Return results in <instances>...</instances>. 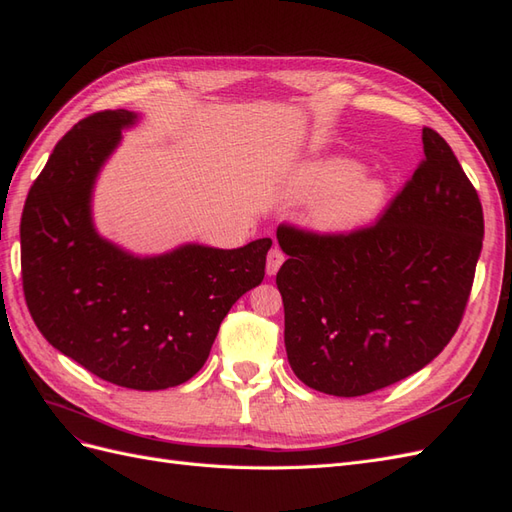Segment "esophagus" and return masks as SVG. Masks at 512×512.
I'll list each match as a JSON object with an SVG mask.
<instances>
[{
    "label": "esophagus",
    "mask_w": 512,
    "mask_h": 512,
    "mask_svg": "<svg viewBox=\"0 0 512 512\" xmlns=\"http://www.w3.org/2000/svg\"><path fill=\"white\" fill-rule=\"evenodd\" d=\"M285 261V255H283V251L281 248H270V253H268V259H266V272L272 276V274H276L279 272V268H281V264Z\"/></svg>",
    "instance_id": "esophagus-1"
}]
</instances>
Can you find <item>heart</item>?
<instances>
[{"instance_id":"heart-1","label":"heart","mask_w":512,"mask_h":512,"mask_svg":"<svg viewBox=\"0 0 512 512\" xmlns=\"http://www.w3.org/2000/svg\"><path fill=\"white\" fill-rule=\"evenodd\" d=\"M347 158H328L306 165L296 178L294 191L302 199L321 197L313 223L328 233L360 229L379 214L386 199L384 184L358 173Z\"/></svg>"}]
</instances>
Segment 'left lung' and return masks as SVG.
Returning a JSON list of instances; mask_svg holds the SVG:
<instances>
[{"mask_svg": "<svg viewBox=\"0 0 512 512\" xmlns=\"http://www.w3.org/2000/svg\"><path fill=\"white\" fill-rule=\"evenodd\" d=\"M414 175L375 223L317 233L283 223L276 274L285 349L300 382L360 397L420 371L455 337L485 218L450 145L422 128Z\"/></svg>", "mask_w": 512, "mask_h": 512, "instance_id": "obj_1", "label": "left lung"}]
</instances>
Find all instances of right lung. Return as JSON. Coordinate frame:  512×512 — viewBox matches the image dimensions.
I'll list each match as a JSON object with an SVG mask.
<instances>
[{
  "mask_svg": "<svg viewBox=\"0 0 512 512\" xmlns=\"http://www.w3.org/2000/svg\"><path fill=\"white\" fill-rule=\"evenodd\" d=\"M137 120L126 109L87 115L57 141L21 218L23 294L55 349L115 386L165 390L206 364L221 321L264 281L270 238L223 251L186 244L139 259L92 227L96 175Z\"/></svg>",
  "mask_w": 512,
  "mask_h": 512,
  "instance_id": "obj_1",
  "label": "right lung"
}]
</instances>
